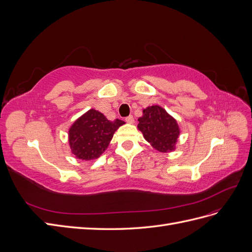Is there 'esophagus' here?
<instances>
[{
    "label": "esophagus",
    "mask_w": 252,
    "mask_h": 252,
    "mask_svg": "<svg viewBox=\"0 0 252 252\" xmlns=\"http://www.w3.org/2000/svg\"><path fill=\"white\" fill-rule=\"evenodd\" d=\"M125 121L127 122V123H129V124H132L133 122H134V118L132 116H128V117L125 118Z\"/></svg>",
    "instance_id": "1"
}]
</instances>
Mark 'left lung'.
Masks as SVG:
<instances>
[{
    "mask_svg": "<svg viewBox=\"0 0 252 252\" xmlns=\"http://www.w3.org/2000/svg\"><path fill=\"white\" fill-rule=\"evenodd\" d=\"M143 112L138 128L145 140L161 152L173 150L180 134L175 120L159 106H151Z\"/></svg>",
    "mask_w": 252,
    "mask_h": 252,
    "instance_id": "left-lung-1",
    "label": "left lung"
}]
</instances>
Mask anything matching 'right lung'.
Returning a JSON list of instances; mask_svg holds the SVG:
<instances>
[{
    "mask_svg": "<svg viewBox=\"0 0 252 252\" xmlns=\"http://www.w3.org/2000/svg\"><path fill=\"white\" fill-rule=\"evenodd\" d=\"M123 124V121H109L100 111L90 109L69 129L72 154L86 161L98 158L108 147L113 133Z\"/></svg>",
    "mask_w": 252,
    "mask_h": 252,
    "instance_id": "obj_1",
    "label": "right lung"
}]
</instances>
